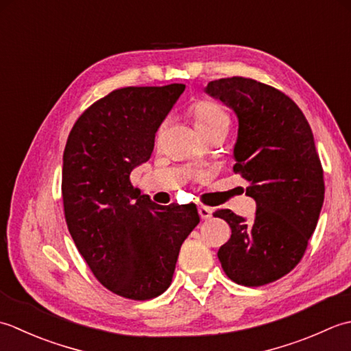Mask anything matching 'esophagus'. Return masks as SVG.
<instances>
[{"label": "esophagus", "instance_id": "obj_1", "mask_svg": "<svg viewBox=\"0 0 351 351\" xmlns=\"http://www.w3.org/2000/svg\"><path fill=\"white\" fill-rule=\"evenodd\" d=\"M198 213H199V217H202V219H210V217H212V209L210 207H207V206H198Z\"/></svg>", "mask_w": 351, "mask_h": 351}]
</instances>
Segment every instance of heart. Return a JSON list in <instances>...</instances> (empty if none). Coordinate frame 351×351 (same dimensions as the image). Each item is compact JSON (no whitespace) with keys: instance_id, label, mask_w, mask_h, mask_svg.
Listing matches in <instances>:
<instances>
[{"instance_id":"obj_1","label":"heart","mask_w":351,"mask_h":351,"mask_svg":"<svg viewBox=\"0 0 351 351\" xmlns=\"http://www.w3.org/2000/svg\"><path fill=\"white\" fill-rule=\"evenodd\" d=\"M192 117L195 121V127L199 133H206L215 128H228L230 125V117L227 112L217 103L199 101L192 107Z\"/></svg>"}]
</instances>
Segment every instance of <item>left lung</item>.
I'll use <instances>...</instances> for the list:
<instances>
[{"label":"left lung","instance_id":"1","mask_svg":"<svg viewBox=\"0 0 351 351\" xmlns=\"http://www.w3.org/2000/svg\"><path fill=\"white\" fill-rule=\"evenodd\" d=\"M206 92L238 115L233 173L248 182L245 195L256 202L253 223L228 209L213 213L232 228L218 250L221 267L238 285L276 282L302 261L324 202L311 125L288 95L253 78H219Z\"/></svg>","mask_w":351,"mask_h":351}]
</instances>
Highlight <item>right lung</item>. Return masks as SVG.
Here are the masks:
<instances>
[{
  "instance_id": "add662e5",
  "label": "right lung",
  "mask_w": 351,
  "mask_h": 351,
  "mask_svg": "<svg viewBox=\"0 0 351 351\" xmlns=\"http://www.w3.org/2000/svg\"><path fill=\"white\" fill-rule=\"evenodd\" d=\"M183 90L180 83L112 90L78 117L63 152L68 230L97 280L128 300L169 288L183 241L199 223L195 204L159 206L130 182Z\"/></svg>"
}]
</instances>
